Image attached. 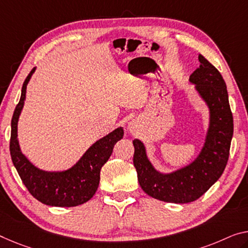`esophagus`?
<instances>
[{
  "label": "esophagus",
  "mask_w": 248,
  "mask_h": 248,
  "mask_svg": "<svg viewBox=\"0 0 248 248\" xmlns=\"http://www.w3.org/2000/svg\"><path fill=\"white\" fill-rule=\"evenodd\" d=\"M136 128H137V125H136V123H135L134 121H132L131 123H128V129L132 133H134L136 131Z\"/></svg>",
  "instance_id": "obj_1"
}]
</instances>
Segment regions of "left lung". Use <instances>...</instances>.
Listing matches in <instances>:
<instances>
[{
    "mask_svg": "<svg viewBox=\"0 0 248 248\" xmlns=\"http://www.w3.org/2000/svg\"><path fill=\"white\" fill-rule=\"evenodd\" d=\"M199 61L200 67L189 76V82L207 105L209 123L197 157L184 167L162 173L148 159L142 140H133V163L140 187L153 199L167 203L185 204L200 199L223 174L230 156L234 124L225 81L203 55H199Z\"/></svg>",
    "mask_w": 248,
    "mask_h": 248,
    "instance_id": "1",
    "label": "left lung"
}]
</instances>
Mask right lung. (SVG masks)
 Listing matches in <instances>:
<instances>
[{
    "instance_id": "add662e5",
    "label": "right lung",
    "mask_w": 248,
    "mask_h": 248,
    "mask_svg": "<svg viewBox=\"0 0 248 248\" xmlns=\"http://www.w3.org/2000/svg\"><path fill=\"white\" fill-rule=\"evenodd\" d=\"M34 72L35 67L23 83L20 102L14 109L11 122V157L23 184L37 201L48 206H78L92 199L97 190L102 166L108 161L117 140L123 139L124 129L117 127L96 140L71 169L47 172L34 166L22 153L17 139L18 117L24 106L26 86Z\"/></svg>"
}]
</instances>
